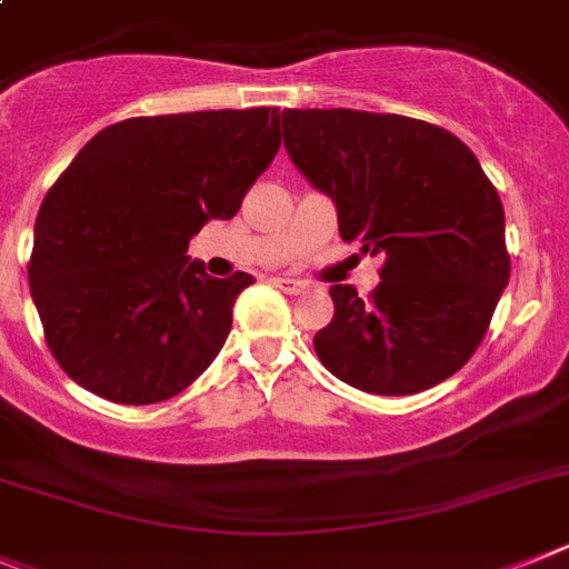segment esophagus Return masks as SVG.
Masks as SVG:
<instances>
[{
  "mask_svg": "<svg viewBox=\"0 0 569 569\" xmlns=\"http://www.w3.org/2000/svg\"><path fill=\"white\" fill-rule=\"evenodd\" d=\"M271 286H278V289L286 291V295H300V291L306 289L303 280H295V278H271Z\"/></svg>",
  "mask_w": 569,
  "mask_h": 569,
  "instance_id": "34e87169",
  "label": "esophagus"
}]
</instances>
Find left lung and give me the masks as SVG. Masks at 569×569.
<instances>
[{"instance_id": "8db88e82", "label": "left lung", "mask_w": 569, "mask_h": 569, "mask_svg": "<svg viewBox=\"0 0 569 569\" xmlns=\"http://www.w3.org/2000/svg\"><path fill=\"white\" fill-rule=\"evenodd\" d=\"M283 142L332 197L346 243L383 254L369 300L335 283L315 352L372 395H415L456 375L490 329L510 280L503 206L476 154L447 128L401 113L286 108Z\"/></svg>"}]
</instances>
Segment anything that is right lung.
Masks as SVG:
<instances>
[{"mask_svg": "<svg viewBox=\"0 0 569 569\" xmlns=\"http://www.w3.org/2000/svg\"><path fill=\"white\" fill-rule=\"evenodd\" d=\"M278 148V108L131 117L86 142L39 206L28 263L68 378L146 407L209 369L254 278H211L189 240L240 211Z\"/></svg>", "mask_w": 569, "mask_h": 569, "instance_id": "1", "label": "right lung"}]
</instances>
